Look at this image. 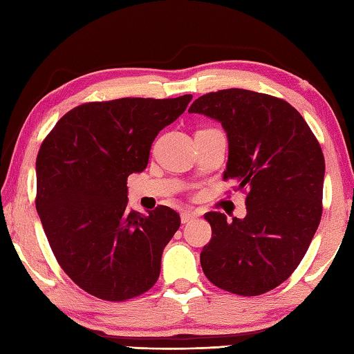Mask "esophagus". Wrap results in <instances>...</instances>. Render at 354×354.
Returning a JSON list of instances; mask_svg holds the SVG:
<instances>
[{
    "label": "esophagus",
    "mask_w": 354,
    "mask_h": 354,
    "mask_svg": "<svg viewBox=\"0 0 354 354\" xmlns=\"http://www.w3.org/2000/svg\"><path fill=\"white\" fill-rule=\"evenodd\" d=\"M196 217H198V214L194 212V211H183V212H181L183 223H189L190 220H194V218H196Z\"/></svg>",
    "instance_id": "34e87169"
}]
</instances>
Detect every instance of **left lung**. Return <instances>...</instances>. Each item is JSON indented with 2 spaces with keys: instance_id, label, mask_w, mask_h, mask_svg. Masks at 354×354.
Returning <instances> with one entry per match:
<instances>
[{
  "instance_id": "left-lung-1",
  "label": "left lung",
  "mask_w": 354,
  "mask_h": 354,
  "mask_svg": "<svg viewBox=\"0 0 354 354\" xmlns=\"http://www.w3.org/2000/svg\"><path fill=\"white\" fill-rule=\"evenodd\" d=\"M225 128L223 179L245 192L247 217L207 212L212 237L201 251L206 278L242 297L262 295L295 272L319 227L325 158L295 107L267 93L225 88L194 101Z\"/></svg>"
}]
</instances>
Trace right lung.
<instances>
[{
    "label": "right lung",
    "mask_w": 354,
    "mask_h": 354,
    "mask_svg": "<svg viewBox=\"0 0 354 354\" xmlns=\"http://www.w3.org/2000/svg\"><path fill=\"white\" fill-rule=\"evenodd\" d=\"M192 95L92 101L68 111L41 142L35 207L56 261L70 279L106 301L151 289L179 214L128 211V176L148 164L151 143Z\"/></svg>",
    "instance_id": "add662e5"
}]
</instances>
